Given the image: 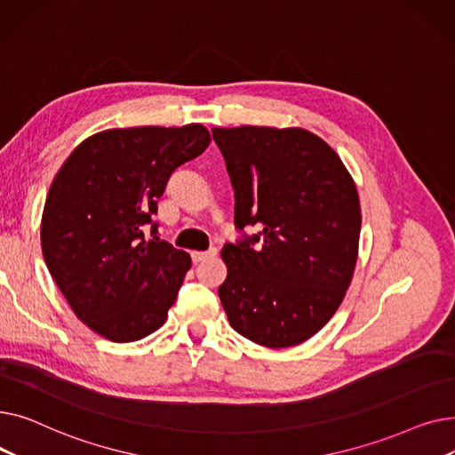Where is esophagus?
I'll return each mask as SVG.
<instances>
[{"mask_svg": "<svg viewBox=\"0 0 455 455\" xmlns=\"http://www.w3.org/2000/svg\"><path fill=\"white\" fill-rule=\"evenodd\" d=\"M213 256H218V249H210V251H203V252L201 251L191 252V259H194V264H199V261L213 258Z\"/></svg>", "mask_w": 455, "mask_h": 455, "instance_id": "esophagus-1", "label": "esophagus"}]
</instances>
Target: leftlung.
Instances as JSON below:
<instances>
[{"label":"left lung","mask_w":455,"mask_h":455,"mask_svg":"<svg viewBox=\"0 0 455 455\" xmlns=\"http://www.w3.org/2000/svg\"><path fill=\"white\" fill-rule=\"evenodd\" d=\"M234 188V223L259 227L221 251L230 326L267 348L297 347L331 319L354 276L362 208L339 155L300 127H213Z\"/></svg>","instance_id":"left-lung-1"}]
</instances>
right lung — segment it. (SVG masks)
<instances>
[{
  "mask_svg": "<svg viewBox=\"0 0 455 455\" xmlns=\"http://www.w3.org/2000/svg\"><path fill=\"white\" fill-rule=\"evenodd\" d=\"M201 124L107 129L66 158L45 197V266L79 321L114 343L158 330L191 267L188 252L143 228L167 179L210 143Z\"/></svg>",
  "mask_w": 455,
  "mask_h": 455,
  "instance_id": "right-lung-1",
  "label": "right lung"
}]
</instances>
